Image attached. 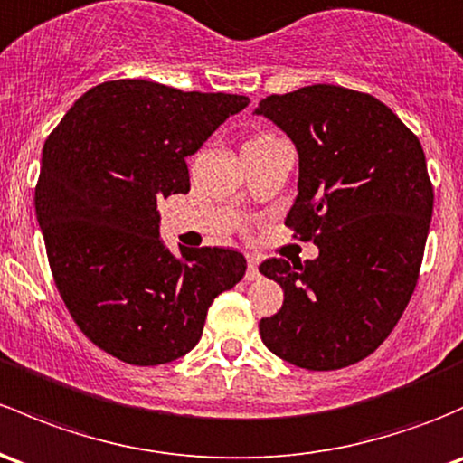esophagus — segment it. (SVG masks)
I'll return each mask as SVG.
<instances>
[{
	"instance_id": "obj_1",
	"label": "esophagus",
	"mask_w": 463,
	"mask_h": 463,
	"mask_svg": "<svg viewBox=\"0 0 463 463\" xmlns=\"http://www.w3.org/2000/svg\"><path fill=\"white\" fill-rule=\"evenodd\" d=\"M246 261H248L246 279H248V281H255V279H260V269H257V266H260V260H257L255 255H246Z\"/></svg>"
}]
</instances>
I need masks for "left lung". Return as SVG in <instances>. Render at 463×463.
<instances>
[{"instance_id":"8db88e82","label":"left lung","mask_w":463,"mask_h":463,"mask_svg":"<svg viewBox=\"0 0 463 463\" xmlns=\"http://www.w3.org/2000/svg\"><path fill=\"white\" fill-rule=\"evenodd\" d=\"M299 155L286 226L317 260H266L284 304L260 321L270 353L306 371H337L382 346L411 301L432 217L420 139L366 92L315 84L260 101Z\"/></svg>"}]
</instances>
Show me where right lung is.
I'll return each mask as SVG.
<instances>
[{
	"label": "right lung",
	"instance_id": "1",
	"mask_svg": "<svg viewBox=\"0 0 463 463\" xmlns=\"http://www.w3.org/2000/svg\"><path fill=\"white\" fill-rule=\"evenodd\" d=\"M250 104L146 80L104 81L48 135L35 213L57 290L95 346L157 366L197 346L213 299L244 277L231 248L170 252L157 202L191 191L186 157Z\"/></svg>",
	"mask_w": 463,
	"mask_h": 463
}]
</instances>
